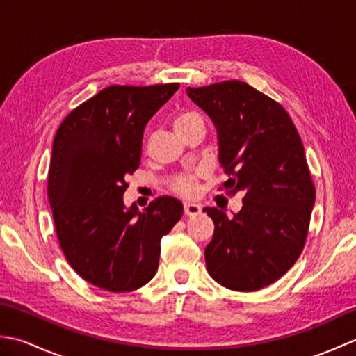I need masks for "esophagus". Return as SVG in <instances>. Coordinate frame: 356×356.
Returning <instances> with one entry per match:
<instances>
[{"mask_svg":"<svg viewBox=\"0 0 356 356\" xmlns=\"http://www.w3.org/2000/svg\"><path fill=\"white\" fill-rule=\"evenodd\" d=\"M184 211H185V216L191 217V216H197L200 211H202V207L195 205V203H185L184 205Z\"/></svg>","mask_w":356,"mask_h":356,"instance_id":"34e87169","label":"esophagus"}]
</instances>
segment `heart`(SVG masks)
Masks as SVG:
<instances>
[{"mask_svg":"<svg viewBox=\"0 0 356 356\" xmlns=\"http://www.w3.org/2000/svg\"><path fill=\"white\" fill-rule=\"evenodd\" d=\"M195 124H203L200 115L195 111H182V113H179L176 119H174V127H176L177 131L185 130V128L195 125ZM200 176H202L200 171L179 174V176L174 177L171 182L172 191L177 193L179 195H182V197H188V199L195 197L199 193Z\"/></svg>","mask_w":356,"mask_h":356,"instance_id":"obj_1","label":"heart"}]
</instances>
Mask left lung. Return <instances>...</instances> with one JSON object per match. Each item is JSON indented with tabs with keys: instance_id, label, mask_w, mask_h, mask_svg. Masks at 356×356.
<instances>
[{
	"instance_id": "8db88e82",
	"label": "left lung",
	"mask_w": 356,
	"mask_h": 356,
	"mask_svg": "<svg viewBox=\"0 0 356 356\" xmlns=\"http://www.w3.org/2000/svg\"><path fill=\"white\" fill-rule=\"evenodd\" d=\"M186 93L217 128L218 161L229 176L218 190L243 194L234 217L203 208L214 222L207 269L226 289H263L293 266L306 243L315 186L303 142L283 105L246 82Z\"/></svg>"
}]
</instances>
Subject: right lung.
I'll use <instances>...</instances> for the list:
<instances>
[{
  "mask_svg": "<svg viewBox=\"0 0 356 356\" xmlns=\"http://www.w3.org/2000/svg\"><path fill=\"white\" fill-rule=\"evenodd\" d=\"M179 84L110 86L72 110L53 140L47 194L59 246L79 277L130 292L156 275L161 238L184 214L161 195L125 209L127 177L140 165L148 120Z\"/></svg>",
  "mask_w": 356,
  "mask_h": 356,
  "instance_id": "add662e5",
  "label": "right lung"
}]
</instances>
